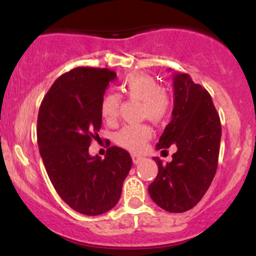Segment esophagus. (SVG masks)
I'll return each instance as SVG.
<instances>
[{
    "label": "esophagus",
    "instance_id": "34e87169",
    "mask_svg": "<svg viewBox=\"0 0 256 256\" xmlns=\"http://www.w3.org/2000/svg\"><path fill=\"white\" fill-rule=\"evenodd\" d=\"M142 160H143V158L140 156V155H132V161H134V165L140 164Z\"/></svg>",
    "mask_w": 256,
    "mask_h": 256
}]
</instances>
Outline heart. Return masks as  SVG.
<instances>
[{
    "mask_svg": "<svg viewBox=\"0 0 256 256\" xmlns=\"http://www.w3.org/2000/svg\"><path fill=\"white\" fill-rule=\"evenodd\" d=\"M122 91L134 101L143 104V118H148L154 124L165 120L171 110V102L166 91L154 78L144 74L130 76L122 83ZM122 96L110 92L101 101V116L108 124H114L119 118ZM152 137L150 128L146 125H126L116 136L119 146L131 152H140Z\"/></svg>",
    "mask_w": 256,
    "mask_h": 256,
    "instance_id": "heart-1",
    "label": "heart"
}]
</instances>
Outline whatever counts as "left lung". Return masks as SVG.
Returning <instances> with one entry per match:
<instances>
[{
  "mask_svg": "<svg viewBox=\"0 0 256 256\" xmlns=\"http://www.w3.org/2000/svg\"><path fill=\"white\" fill-rule=\"evenodd\" d=\"M172 120L156 149L177 146L171 162L158 164V176L148 192L158 207L171 213L192 210L204 198L218 167L222 124L208 91L186 73L173 76Z\"/></svg>",
  "mask_w": 256,
  "mask_h": 256,
  "instance_id": "1",
  "label": "left lung"
}]
</instances>
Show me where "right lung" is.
Segmentation results:
<instances>
[{
  "label": "right lung",
  "mask_w": 256,
  "mask_h": 256,
  "mask_svg": "<svg viewBox=\"0 0 256 256\" xmlns=\"http://www.w3.org/2000/svg\"><path fill=\"white\" fill-rule=\"evenodd\" d=\"M116 73L77 67L60 76L38 112L37 142L52 186L72 210L100 216L118 204L132 166L125 149L110 146L104 160L91 156L102 125L101 101Z\"/></svg>",
  "instance_id": "add662e5"
}]
</instances>
